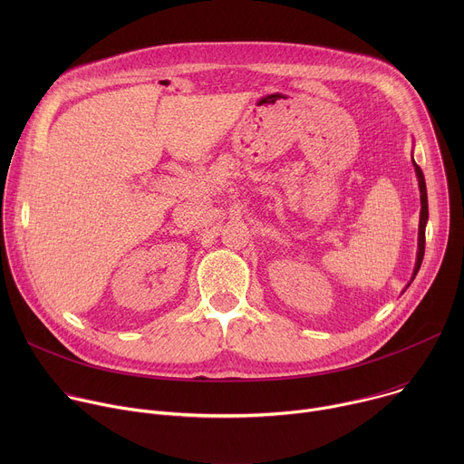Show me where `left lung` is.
I'll use <instances>...</instances> for the list:
<instances>
[{"mask_svg":"<svg viewBox=\"0 0 464 464\" xmlns=\"http://www.w3.org/2000/svg\"><path fill=\"white\" fill-rule=\"evenodd\" d=\"M413 167H415V174L419 179V190H420V220H419V249H417V262H415V270H413V277L419 274L420 264L424 258V246H426V224H428V192H426V181H424V174L420 170V167L415 163L413 160Z\"/></svg>","mask_w":464,"mask_h":464,"instance_id":"8db88e82","label":"left lung"}]
</instances>
